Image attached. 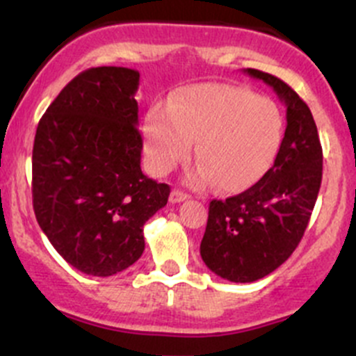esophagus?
Here are the masks:
<instances>
[{"label":"esophagus","mask_w":356,"mask_h":356,"mask_svg":"<svg viewBox=\"0 0 356 356\" xmlns=\"http://www.w3.org/2000/svg\"><path fill=\"white\" fill-rule=\"evenodd\" d=\"M188 198H189L188 193L179 191V189H174V191L170 193V203H181V201H186Z\"/></svg>","instance_id":"34e87169"}]
</instances>
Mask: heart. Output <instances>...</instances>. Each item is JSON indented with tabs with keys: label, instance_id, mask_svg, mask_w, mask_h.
I'll return each instance as SVG.
<instances>
[{
	"label": "heart",
	"instance_id": "heart-1",
	"mask_svg": "<svg viewBox=\"0 0 356 356\" xmlns=\"http://www.w3.org/2000/svg\"><path fill=\"white\" fill-rule=\"evenodd\" d=\"M143 132L153 172L177 167L196 141L198 163L189 182L239 191L257 182L277 156L284 115L274 99L241 86L196 84L179 91L167 108L153 106Z\"/></svg>",
	"mask_w": 356,
	"mask_h": 356
}]
</instances>
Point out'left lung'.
Instances as JSON below:
<instances>
[{
  "instance_id": "left-lung-1",
  "label": "left lung",
  "mask_w": 356,
  "mask_h": 356,
  "mask_svg": "<svg viewBox=\"0 0 356 356\" xmlns=\"http://www.w3.org/2000/svg\"><path fill=\"white\" fill-rule=\"evenodd\" d=\"M286 105L284 138L264 177L227 200H211L200 253L213 274L253 282L281 267L300 245L322 182V146L307 103L275 75L246 68Z\"/></svg>"
}]
</instances>
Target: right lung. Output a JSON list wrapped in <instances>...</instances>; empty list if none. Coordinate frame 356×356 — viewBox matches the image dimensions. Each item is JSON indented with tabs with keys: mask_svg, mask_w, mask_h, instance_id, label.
Masks as SVG:
<instances>
[{
	"mask_svg": "<svg viewBox=\"0 0 356 356\" xmlns=\"http://www.w3.org/2000/svg\"><path fill=\"white\" fill-rule=\"evenodd\" d=\"M138 86L132 68L84 70L35 131L32 204L39 227L72 267L95 277L139 260L143 227L170 195L141 170Z\"/></svg>",
	"mask_w": 356,
	"mask_h": 356,
	"instance_id": "obj_1",
	"label": "right lung"
}]
</instances>
